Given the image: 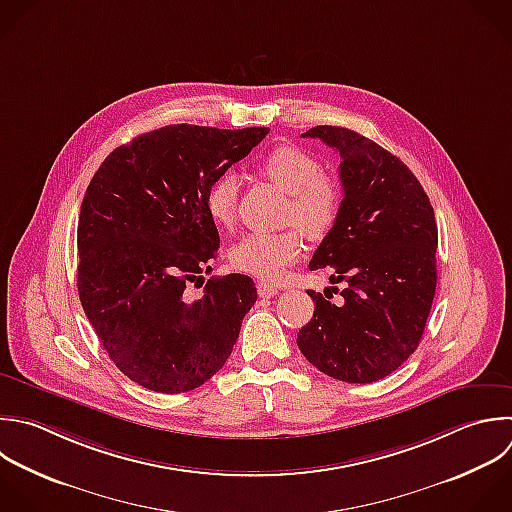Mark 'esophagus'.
Masks as SVG:
<instances>
[{
    "label": "esophagus",
    "mask_w": 512,
    "mask_h": 512,
    "mask_svg": "<svg viewBox=\"0 0 512 512\" xmlns=\"http://www.w3.org/2000/svg\"><path fill=\"white\" fill-rule=\"evenodd\" d=\"M256 288H258V296H260V298H272V296L278 294V288L272 286V284H268V282H258Z\"/></svg>",
    "instance_id": "1"
}]
</instances>
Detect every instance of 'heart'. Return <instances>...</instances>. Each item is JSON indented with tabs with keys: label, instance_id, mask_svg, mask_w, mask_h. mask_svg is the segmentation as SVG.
I'll use <instances>...</instances> for the list:
<instances>
[{
	"label": "heart",
	"instance_id": "heart-1",
	"mask_svg": "<svg viewBox=\"0 0 512 512\" xmlns=\"http://www.w3.org/2000/svg\"><path fill=\"white\" fill-rule=\"evenodd\" d=\"M260 172L288 194L284 224H294L310 240H322L332 230L340 212L342 190L334 178L322 174L316 156L298 146L282 144L262 158ZM238 186L234 174H222L210 186L206 208L216 224H234ZM300 254L302 238L294 228L278 234L254 232L232 248V262L242 272L264 280H280Z\"/></svg>",
	"mask_w": 512,
	"mask_h": 512
}]
</instances>
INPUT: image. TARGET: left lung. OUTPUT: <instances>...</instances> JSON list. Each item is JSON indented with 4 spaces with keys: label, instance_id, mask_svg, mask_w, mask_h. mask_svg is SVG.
Segmentation results:
<instances>
[{
    "label": "left lung",
    "instance_id": "1",
    "mask_svg": "<svg viewBox=\"0 0 512 512\" xmlns=\"http://www.w3.org/2000/svg\"><path fill=\"white\" fill-rule=\"evenodd\" d=\"M302 136L320 138L342 158L344 198L310 270L330 266L344 290L340 302L308 290L316 306L296 342L320 372L376 382L408 360L422 338L436 290L434 210L416 176L376 142L338 126Z\"/></svg>",
    "mask_w": 512,
    "mask_h": 512
}]
</instances>
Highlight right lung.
Returning a JSON list of instances; mask_svg holds the SVG:
<instances>
[{
	"instance_id": "add662e5",
	"label": "right lung",
	"mask_w": 512,
	"mask_h": 512,
	"mask_svg": "<svg viewBox=\"0 0 512 512\" xmlns=\"http://www.w3.org/2000/svg\"><path fill=\"white\" fill-rule=\"evenodd\" d=\"M268 128L176 124L116 148L94 174L78 222V292L114 364L136 384L188 392L228 360L256 302L250 276L186 284L216 258L210 186L246 158Z\"/></svg>"
}]
</instances>
